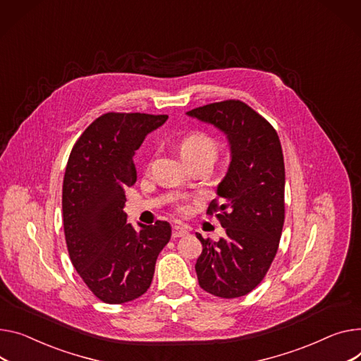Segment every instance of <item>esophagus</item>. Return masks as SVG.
Returning a JSON list of instances; mask_svg holds the SVG:
<instances>
[{
	"mask_svg": "<svg viewBox=\"0 0 361 361\" xmlns=\"http://www.w3.org/2000/svg\"><path fill=\"white\" fill-rule=\"evenodd\" d=\"M188 233V228L183 226V225H176L173 226V236L174 238H180V236H185Z\"/></svg>",
	"mask_w": 361,
	"mask_h": 361,
	"instance_id": "34e87169",
	"label": "esophagus"
}]
</instances>
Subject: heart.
<instances>
[{
    "label": "heart",
    "instance_id": "1",
    "mask_svg": "<svg viewBox=\"0 0 361 361\" xmlns=\"http://www.w3.org/2000/svg\"><path fill=\"white\" fill-rule=\"evenodd\" d=\"M180 151L184 159H209L213 162L218 155V143L206 133L195 132L181 140Z\"/></svg>",
    "mask_w": 361,
    "mask_h": 361
}]
</instances>
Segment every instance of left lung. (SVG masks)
<instances>
[{
  "label": "left lung",
  "instance_id": "1",
  "mask_svg": "<svg viewBox=\"0 0 361 361\" xmlns=\"http://www.w3.org/2000/svg\"><path fill=\"white\" fill-rule=\"evenodd\" d=\"M187 116L219 129L231 161L207 213L216 212L226 236L218 243L196 233L203 251L196 261L207 293L233 299L261 283L276 257L284 224V159L274 128L239 100L212 103Z\"/></svg>",
  "mask_w": 361,
  "mask_h": 361
}]
</instances>
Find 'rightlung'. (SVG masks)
Wrapping results in <instances>:
<instances>
[{"label": "right lung", "instance_id": "right-lung-1", "mask_svg": "<svg viewBox=\"0 0 361 361\" xmlns=\"http://www.w3.org/2000/svg\"><path fill=\"white\" fill-rule=\"evenodd\" d=\"M166 114L106 113L71 151L62 187L69 258L100 300L126 303L145 293L158 254L171 238L168 222L128 224L125 190L136 181L135 151L166 122Z\"/></svg>", "mask_w": 361, "mask_h": 361}]
</instances>
